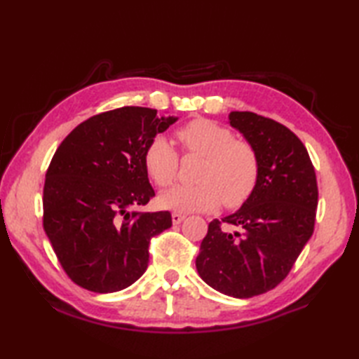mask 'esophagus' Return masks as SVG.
<instances>
[{
  "label": "esophagus",
  "mask_w": 359,
  "mask_h": 359,
  "mask_svg": "<svg viewBox=\"0 0 359 359\" xmlns=\"http://www.w3.org/2000/svg\"><path fill=\"white\" fill-rule=\"evenodd\" d=\"M172 224H175V225H179L182 220L185 219V215H180V212H172Z\"/></svg>",
  "instance_id": "34e87169"
}]
</instances>
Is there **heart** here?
I'll return each mask as SVG.
<instances>
[{
  "mask_svg": "<svg viewBox=\"0 0 359 359\" xmlns=\"http://www.w3.org/2000/svg\"><path fill=\"white\" fill-rule=\"evenodd\" d=\"M175 137L187 154L203 157L196 184L175 185L160 194V205L182 212L211 211L224 202L238 208L248 201L261 174V160L253 144L236 140L230 129L216 121L197 118L182 126ZM144 166L158 187L177 177L179 154L170 140L158 135L144 149Z\"/></svg>",
  "mask_w": 359,
  "mask_h": 359,
  "instance_id": "obj_1",
  "label": "heart"
}]
</instances>
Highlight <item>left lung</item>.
Here are the masks:
<instances>
[{"label": "left lung", "mask_w": 359, "mask_h": 359, "mask_svg": "<svg viewBox=\"0 0 359 359\" xmlns=\"http://www.w3.org/2000/svg\"><path fill=\"white\" fill-rule=\"evenodd\" d=\"M228 120L256 148L261 174L238 211L210 222L196 269L217 292L247 299L292 270L313 234L318 184L306 147L287 126L248 111Z\"/></svg>", "instance_id": "left-lung-1"}]
</instances>
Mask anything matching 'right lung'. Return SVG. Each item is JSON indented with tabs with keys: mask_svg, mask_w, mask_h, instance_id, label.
Returning <instances> with one entry per match:
<instances>
[{
	"mask_svg": "<svg viewBox=\"0 0 359 359\" xmlns=\"http://www.w3.org/2000/svg\"><path fill=\"white\" fill-rule=\"evenodd\" d=\"M175 120L123 106L83 121L53 154L43 189V226L77 285L112 293L147 271L149 241L172 219L170 211L135 210L156 196L143 156Z\"/></svg>",
	"mask_w": 359,
	"mask_h": 359,
	"instance_id": "right-lung-1",
	"label": "right lung"
}]
</instances>
